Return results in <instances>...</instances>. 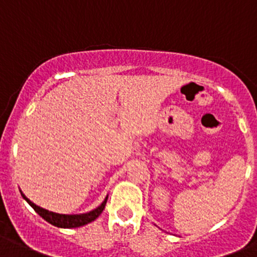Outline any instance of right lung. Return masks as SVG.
Wrapping results in <instances>:
<instances>
[{"label":"right lung","instance_id":"right-lung-1","mask_svg":"<svg viewBox=\"0 0 257 257\" xmlns=\"http://www.w3.org/2000/svg\"><path fill=\"white\" fill-rule=\"evenodd\" d=\"M21 195H23V198L28 201L29 204H30V207H33V209H34L35 212L43 218V219H45L48 223L53 224V226L61 227V228H76V227L85 226V224H87V223L95 220L96 218L99 217V215L102 213L107 200V196H106L105 200L102 201L101 204L96 208V209L91 210V212L88 213H83V214H59V213L49 212V210L44 209V208L38 207V205L34 204L33 201L29 200L23 193H21Z\"/></svg>","mask_w":257,"mask_h":257}]
</instances>
